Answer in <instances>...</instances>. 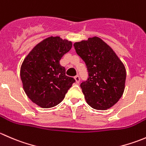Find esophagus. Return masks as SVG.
<instances>
[{"mask_svg": "<svg viewBox=\"0 0 146 146\" xmlns=\"http://www.w3.org/2000/svg\"><path fill=\"white\" fill-rule=\"evenodd\" d=\"M75 80H76V81L77 83H79V82H80V77H79V76H76L74 77Z\"/></svg>", "mask_w": 146, "mask_h": 146, "instance_id": "1", "label": "esophagus"}]
</instances>
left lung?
Returning a JSON list of instances; mask_svg holds the SVG:
<instances>
[{"label": "left lung", "instance_id": "left-lung-1", "mask_svg": "<svg viewBox=\"0 0 146 146\" xmlns=\"http://www.w3.org/2000/svg\"><path fill=\"white\" fill-rule=\"evenodd\" d=\"M73 46L88 72V80L80 84L87 103L95 110L110 109L124 91V65L112 48L98 36L76 42Z\"/></svg>", "mask_w": 146, "mask_h": 146}]
</instances>
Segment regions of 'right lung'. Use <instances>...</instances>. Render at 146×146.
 Instances as JSON below:
<instances>
[{
  "label": "right lung",
  "instance_id": "1",
  "mask_svg": "<svg viewBox=\"0 0 146 146\" xmlns=\"http://www.w3.org/2000/svg\"><path fill=\"white\" fill-rule=\"evenodd\" d=\"M71 47L70 41L50 36L35 46L23 61L20 68L23 88L28 98L39 107L56 106L76 82L66 76V69L59 64Z\"/></svg>",
  "mask_w": 146,
  "mask_h": 146
}]
</instances>
